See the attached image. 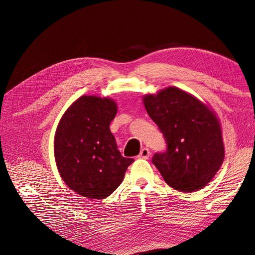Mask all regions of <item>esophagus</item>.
Returning <instances> with one entry per match:
<instances>
[{
    "label": "esophagus",
    "mask_w": 255,
    "mask_h": 255,
    "mask_svg": "<svg viewBox=\"0 0 255 255\" xmlns=\"http://www.w3.org/2000/svg\"><path fill=\"white\" fill-rule=\"evenodd\" d=\"M149 156H150V151H149V149L143 148V149L140 151V154H139V156H138V157L142 158V159H148Z\"/></svg>",
    "instance_id": "1"
}]
</instances>
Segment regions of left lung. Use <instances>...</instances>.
<instances>
[{"mask_svg": "<svg viewBox=\"0 0 255 255\" xmlns=\"http://www.w3.org/2000/svg\"><path fill=\"white\" fill-rule=\"evenodd\" d=\"M143 104L167 142V150L152 158L166 183L183 192L205 187L225 159L220 122L214 111L172 86L143 96Z\"/></svg>", "mask_w": 255, "mask_h": 255, "instance_id": "left-lung-1", "label": "left lung"}]
</instances>
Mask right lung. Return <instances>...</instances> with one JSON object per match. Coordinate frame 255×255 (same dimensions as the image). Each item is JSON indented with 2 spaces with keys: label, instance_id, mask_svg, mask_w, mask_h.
<instances>
[{
  "label": "right lung",
  "instance_id": "obj_1",
  "mask_svg": "<svg viewBox=\"0 0 255 255\" xmlns=\"http://www.w3.org/2000/svg\"><path fill=\"white\" fill-rule=\"evenodd\" d=\"M117 104L110 98L82 96L61 117L54 155L67 186L89 199H105L122 183L133 158L121 155L111 122Z\"/></svg>",
  "mask_w": 255,
  "mask_h": 255
}]
</instances>
